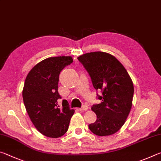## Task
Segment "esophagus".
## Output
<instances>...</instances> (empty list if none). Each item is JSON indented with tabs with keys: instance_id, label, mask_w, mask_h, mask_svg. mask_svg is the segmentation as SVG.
I'll return each instance as SVG.
<instances>
[{
	"instance_id": "1",
	"label": "esophagus",
	"mask_w": 161,
	"mask_h": 161,
	"mask_svg": "<svg viewBox=\"0 0 161 161\" xmlns=\"http://www.w3.org/2000/svg\"><path fill=\"white\" fill-rule=\"evenodd\" d=\"M87 109H88V107H87V106H83L81 108H79V110L80 111H86Z\"/></svg>"
}]
</instances>
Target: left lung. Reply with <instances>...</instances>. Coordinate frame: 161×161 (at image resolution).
I'll list each match as a JSON object with an SVG mask.
<instances>
[{
	"label": "left lung",
	"instance_id": "obj_1",
	"mask_svg": "<svg viewBox=\"0 0 161 161\" xmlns=\"http://www.w3.org/2000/svg\"><path fill=\"white\" fill-rule=\"evenodd\" d=\"M89 73L97 91L102 92L92 110L97 120L89 125L97 136L112 135L124 124L132 107L133 84L129 73L115 57L103 52L84 54L77 58Z\"/></svg>",
	"mask_w": 161,
	"mask_h": 161
}]
</instances>
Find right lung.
<instances>
[{
  "instance_id": "1",
  "label": "right lung",
  "mask_w": 161,
  "mask_h": 161,
  "mask_svg": "<svg viewBox=\"0 0 161 161\" xmlns=\"http://www.w3.org/2000/svg\"><path fill=\"white\" fill-rule=\"evenodd\" d=\"M70 56L49 58L37 64L27 75L23 89L24 104L38 131L50 138H59L67 131L75 113L67 100H58L59 75L72 63Z\"/></svg>"
}]
</instances>
